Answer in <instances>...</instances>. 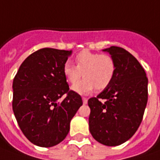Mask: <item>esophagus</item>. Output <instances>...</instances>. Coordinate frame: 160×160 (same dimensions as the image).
I'll use <instances>...</instances> for the list:
<instances>
[{"label":"esophagus","instance_id":"1","mask_svg":"<svg viewBox=\"0 0 160 160\" xmlns=\"http://www.w3.org/2000/svg\"><path fill=\"white\" fill-rule=\"evenodd\" d=\"M82 101H83V103L86 104V103L88 102V99H87L86 97H82Z\"/></svg>","mask_w":160,"mask_h":160}]
</instances>
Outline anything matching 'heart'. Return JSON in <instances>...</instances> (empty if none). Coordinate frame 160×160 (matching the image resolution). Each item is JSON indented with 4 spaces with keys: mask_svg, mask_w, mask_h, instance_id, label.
<instances>
[{
    "mask_svg": "<svg viewBox=\"0 0 160 160\" xmlns=\"http://www.w3.org/2000/svg\"><path fill=\"white\" fill-rule=\"evenodd\" d=\"M76 66L70 62L63 65V73L70 84H74L82 77L84 80L72 87V90L80 94H89L95 88L103 90L111 84L116 71L114 58L109 54H99L82 50L75 57ZM82 74L81 75V73Z\"/></svg>",
    "mask_w": 160,
    "mask_h": 160,
    "instance_id": "obj_1",
    "label": "heart"
}]
</instances>
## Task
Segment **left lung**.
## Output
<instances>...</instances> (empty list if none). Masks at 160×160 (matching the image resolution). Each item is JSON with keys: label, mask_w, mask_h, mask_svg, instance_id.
Segmentation results:
<instances>
[{"label": "left lung", "mask_w": 160, "mask_h": 160, "mask_svg": "<svg viewBox=\"0 0 160 160\" xmlns=\"http://www.w3.org/2000/svg\"><path fill=\"white\" fill-rule=\"evenodd\" d=\"M103 51L114 58L116 71L111 84L88 101L89 131L98 142L117 146L135 135L142 120L148 78L137 59L124 48L112 46Z\"/></svg>", "instance_id": "obj_1"}]
</instances>
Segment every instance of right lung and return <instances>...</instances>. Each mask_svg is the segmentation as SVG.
Wrapping results in <instances>:
<instances>
[{
  "mask_svg": "<svg viewBox=\"0 0 160 160\" xmlns=\"http://www.w3.org/2000/svg\"><path fill=\"white\" fill-rule=\"evenodd\" d=\"M71 54V50L41 48L25 58L13 80L15 117L25 137L37 146L61 142L82 105L81 97L70 90L63 73Z\"/></svg>",
  "mask_w": 160,
  "mask_h": 160,
  "instance_id": "add662e5",
  "label": "right lung"
}]
</instances>
